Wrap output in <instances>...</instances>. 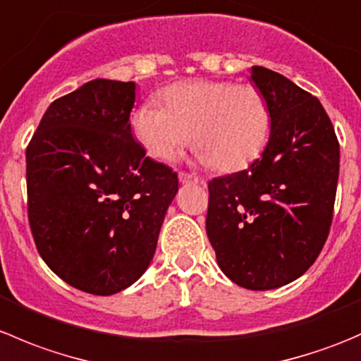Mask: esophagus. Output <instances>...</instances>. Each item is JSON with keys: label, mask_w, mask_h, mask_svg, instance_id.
I'll return each mask as SVG.
<instances>
[{"label": "esophagus", "mask_w": 361, "mask_h": 361, "mask_svg": "<svg viewBox=\"0 0 361 361\" xmlns=\"http://www.w3.org/2000/svg\"><path fill=\"white\" fill-rule=\"evenodd\" d=\"M178 178H180L181 183H202L201 178L195 176V174L192 173H185V171H181V173L178 174Z\"/></svg>", "instance_id": "obj_1"}]
</instances>
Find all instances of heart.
<instances>
[{
	"instance_id": "b5f03b06",
	"label": "heart",
	"mask_w": 361,
	"mask_h": 361,
	"mask_svg": "<svg viewBox=\"0 0 361 361\" xmlns=\"http://www.w3.org/2000/svg\"><path fill=\"white\" fill-rule=\"evenodd\" d=\"M164 106L145 103L133 113V130L159 160L176 157L192 141L202 164L238 171L258 157L271 130V110L257 87L227 80H190L167 87Z\"/></svg>"
}]
</instances>
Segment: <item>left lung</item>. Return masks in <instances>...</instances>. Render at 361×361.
<instances>
[{"instance_id":"1","label":"left lung","mask_w":361,"mask_h":361,"mask_svg":"<svg viewBox=\"0 0 361 361\" xmlns=\"http://www.w3.org/2000/svg\"><path fill=\"white\" fill-rule=\"evenodd\" d=\"M267 99L271 136L245 171L207 183L206 232L224 274L248 290L300 278L329 238L338 141L314 96L267 68H251Z\"/></svg>"}]
</instances>
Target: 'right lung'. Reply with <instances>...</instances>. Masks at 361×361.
Here are the masks:
<instances>
[{"instance_id":"add662e5","label":"right lung","mask_w":361,"mask_h":361,"mask_svg":"<svg viewBox=\"0 0 361 361\" xmlns=\"http://www.w3.org/2000/svg\"><path fill=\"white\" fill-rule=\"evenodd\" d=\"M134 82L83 83L50 104L25 150L38 253L92 295L118 293L143 276L178 192V174L134 141Z\"/></svg>"}]
</instances>
